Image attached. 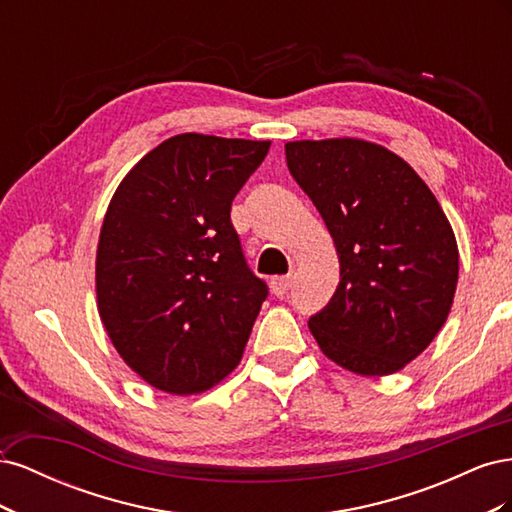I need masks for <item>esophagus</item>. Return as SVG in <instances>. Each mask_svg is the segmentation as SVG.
I'll return each mask as SVG.
<instances>
[{"mask_svg":"<svg viewBox=\"0 0 512 512\" xmlns=\"http://www.w3.org/2000/svg\"><path fill=\"white\" fill-rule=\"evenodd\" d=\"M290 288H292V275H280L271 280V290L277 294V297H284Z\"/></svg>","mask_w":512,"mask_h":512,"instance_id":"esophagus-1","label":"esophagus"}]
</instances>
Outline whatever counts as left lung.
<instances>
[{"label": "left lung", "mask_w": 512, "mask_h": 512, "mask_svg": "<svg viewBox=\"0 0 512 512\" xmlns=\"http://www.w3.org/2000/svg\"><path fill=\"white\" fill-rule=\"evenodd\" d=\"M286 164L337 247L339 286L309 318L331 361L389 376L451 312L459 252L436 196L393 151L356 138L286 143Z\"/></svg>", "instance_id": "left-lung-1"}]
</instances>
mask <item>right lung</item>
Here are the masks:
<instances>
[{"mask_svg":"<svg viewBox=\"0 0 512 512\" xmlns=\"http://www.w3.org/2000/svg\"><path fill=\"white\" fill-rule=\"evenodd\" d=\"M269 147L173 136L108 205L96 256L100 318L121 359L160 391H207L241 361L269 288L247 267L230 207Z\"/></svg>","mask_w":512,"mask_h":512,"instance_id":"obj_1","label":"right lung"}]
</instances>
